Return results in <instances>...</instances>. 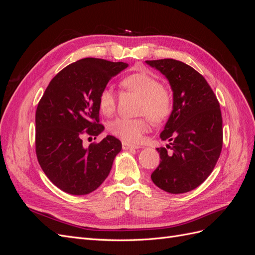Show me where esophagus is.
<instances>
[{
	"label": "esophagus",
	"instance_id": "34e87169",
	"mask_svg": "<svg viewBox=\"0 0 255 255\" xmlns=\"http://www.w3.org/2000/svg\"><path fill=\"white\" fill-rule=\"evenodd\" d=\"M140 146L139 145H135V144H130L128 142H122V149L123 150H136V149H139Z\"/></svg>",
	"mask_w": 255,
	"mask_h": 255
}]
</instances>
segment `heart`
Listing matches in <instances>:
<instances>
[{"label":"heart","instance_id":"1","mask_svg":"<svg viewBox=\"0 0 255 255\" xmlns=\"http://www.w3.org/2000/svg\"><path fill=\"white\" fill-rule=\"evenodd\" d=\"M123 87L142 98L140 113L146 114L154 122L166 120L172 113L173 99L170 92L161 86L160 81L146 70L128 75L122 80ZM99 107L104 115H112L116 109V96L111 85H107L99 95ZM149 129V120L140 118H117L109 126L110 133L123 141L137 143Z\"/></svg>","mask_w":255,"mask_h":255}]
</instances>
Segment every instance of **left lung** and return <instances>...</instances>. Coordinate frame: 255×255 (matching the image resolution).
<instances>
[{"label": "left lung", "mask_w": 255, "mask_h": 255, "mask_svg": "<svg viewBox=\"0 0 255 255\" xmlns=\"http://www.w3.org/2000/svg\"><path fill=\"white\" fill-rule=\"evenodd\" d=\"M163 73L173 91V110L157 148L160 161L153 183L169 194H184L201 185L213 171L222 149L220 105L203 76L171 58L145 60Z\"/></svg>", "instance_id": "obj_1"}]
</instances>
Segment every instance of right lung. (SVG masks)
I'll use <instances>...</instances> for the list:
<instances>
[{
    "label": "right lung",
    "mask_w": 255,
    "mask_h": 255,
    "mask_svg": "<svg viewBox=\"0 0 255 255\" xmlns=\"http://www.w3.org/2000/svg\"><path fill=\"white\" fill-rule=\"evenodd\" d=\"M128 64L83 58L58 72L36 111V154L49 180L67 194H90L110 174L122 144L107 135L85 148V135L103 132L99 121V95ZM90 138V137H89Z\"/></svg>",
    "instance_id": "obj_1"
}]
</instances>
